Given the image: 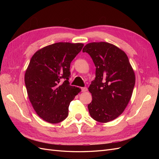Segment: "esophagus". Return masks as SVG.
Masks as SVG:
<instances>
[{"label":"esophagus","mask_w":159,"mask_h":159,"mask_svg":"<svg viewBox=\"0 0 159 159\" xmlns=\"http://www.w3.org/2000/svg\"><path fill=\"white\" fill-rule=\"evenodd\" d=\"M81 92H85V91H88V88H85V87L81 88Z\"/></svg>","instance_id":"1"}]
</instances>
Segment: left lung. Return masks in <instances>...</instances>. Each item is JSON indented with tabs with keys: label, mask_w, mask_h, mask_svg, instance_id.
<instances>
[{
	"label": "left lung",
	"mask_w": 159,
	"mask_h": 159,
	"mask_svg": "<svg viewBox=\"0 0 159 159\" xmlns=\"http://www.w3.org/2000/svg\"><path fill=\"white\" fill-rule=\"evenodd\" d=\"M83 52L95 66V78L88 88L92 101L88 105L95 121L107 123L116 119L126 108L135 84V75L123 50L107 42H91Z\"/></svg>",
	"instance_id": "8db88e82"
}]
</instances>
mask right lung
<instances>
[{
    "label": "right lung",
    "mask_w": 159,
    "mask_h": 159,
    "mask_svg": "<svg viewBox=\"0 0 159 159\" xmlns=\"http://www.w3.org/2000/svg\"><path fill=\"white\" fill-rule=\"evenodd\" d=\"M83 44L57 42L33 55L25 81L28 98L37 115L50 123H58L68 117L70 102L80 91L70 85V64Z\"/></svg>",
    "instance_id": "obj_1"
}]
</instances>
